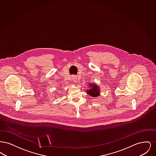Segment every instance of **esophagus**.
<instances>
[{
  "label": "esophagus",
  "instance_id": "34e87169",
  "mask_svg": "<svg viewBox=\"0 0 156 156\" xmlns=\"http://www.w3.org/2000/svg\"><path fill=\"white\" fill-rule=\"evenodd\" d=\"M73 81L75 82H76L77 81V77L73 76Z\"/></svg>",
  "mask_w": 156,
  "mask_h": 156
}]
</instances>
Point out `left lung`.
Listing matches in <instances>:
<instances>
[{
	"mask_svg": "<svg viewBox=\"0 0 156 156\" xmlns=\"http://www.w3.org/2000/svg\"><path fill=\"white\" fill-rule=\"evenodd\" d=\"M89 89L86 90L87 94L89 95L90 97H99L100 95V87L95 83L90 82L88 84Z\"/></svg>",
	"mask_w": 156,
	"mask_h": 156,
	"instance_id": "8db88e82",
	"label": "left lung"
}]
</instances>
